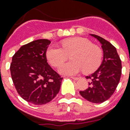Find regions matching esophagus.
<instances>
[{"instance_id":"esophagus-1","label":"esophagus","mask_w":130,"mask_h":130,"mask_svg":"<svg viewBox=\"0 0 130 130\" xmlns=\"http://www.w3.org/2000/svg\"><path fill=\"white\" fill-rule=\"evenodd\" d=\"M71 78H72V79H75V80H77V79H79V77H73V76H71V77H70Z\"/></svg>"}]
</instances>
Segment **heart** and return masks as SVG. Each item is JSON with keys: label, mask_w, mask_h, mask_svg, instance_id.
Wrapping results in <instances>:
<instances>
[{"label": "heart", "mask_w": 130, "mask_h": 130, "mask_svg": "<svg viewBox=\"0 0 130 130\" xmlns=\"http://www.w3.org/2000/svg\"><path fill=\"white\" fill-rule=\"evenodd\" d=\"M61 47L52 45L47 49L46 59L53 67H58L71 54L73 61L64 63L59 67L63 75H75L84 70L92 73L96 70L103 60V51L90 40L81 37H74L62 42Z\"/></svg>", "instance_id": "b5f03b06"}]
</instances>
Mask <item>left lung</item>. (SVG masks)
Returning <instances> with one entry per match:
<instances>
[{"label":"left lung","instance_id":"left-lung-1","mask_svg":"<svg viewBox=\"0 0 130 130\" xmlns=\"http://www.w3.org/2000/svg\"><path fill=\"white\" fill-rule=\"evenodd\" d=\"M102 44L103 60L99 68L92 74L86 76L90 80L88 88L79 91L83 98L93 103H102L113 95L120 80L121 61L113 45L103 38L90 34Z\"/></svg>","mask_w":130,"mask_h":130}]
</instances>
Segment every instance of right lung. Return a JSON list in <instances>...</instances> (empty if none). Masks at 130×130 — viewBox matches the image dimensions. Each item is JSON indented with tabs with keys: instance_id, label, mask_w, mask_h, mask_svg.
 <instances>
[{
	"instance_id": "right-lung-1",
	"label": "right lung",
	"mask_w": 130,
	"mask_h": 130,
	"mask_svg": "<svg viewBox=\"0 0 130 130\" xmlns=\"http://www.w3.org/2000/svg\"><path fill=\"white\" fill-rule=\"evenodd\" d=\"M51 42L40 39L22 46L12 58L10 70L17 92L36 105L49 103L59 93L63 77L47 63Z\"/></svg>"
}]
</instances>
